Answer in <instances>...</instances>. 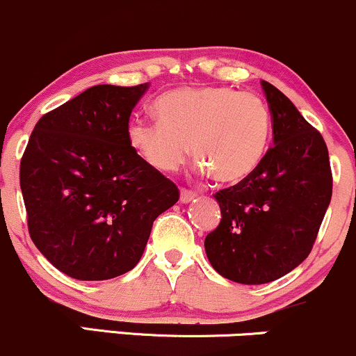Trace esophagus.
Returning <instances> with one entry per match:
<instances>
[{
    "mask_svg": "<svg viewBox=\"0 0 356 356\" xmlns=\"http://www.w3.org/2000/svg\"><path fill=\"white\" fill-rule=\"evenodd\" d=\"M195 197H197V193H195V191H190L186 188H183L181 191H179V202L181 203H190L191 200H195Z\"/></svg>",
    "mask_w": 356,
    "mask_h": 356,
    "instance_id": "1",
    "label": "esophagus"
}]
</instances>
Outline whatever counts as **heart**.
<instances>
[{
	"label": "heart",
	"instance_id": "b5f03b06",
	"mask_svg": "<svg viewBox=\"0 0 356 356\" xmlns=\"http://www.w3.org/2000/svg\"><path fill=\"white\" fill-rule=\"evenodd\" d=\"M158 121L136 118L127 143L147 166L177 171L190 145L202 171L222 183H237L259 166L269 136V111L250 92L230 87H185L159 95Z\"/></svg>",
	"mask_w": 356,
	"mask_h": 356
}]
</instances>
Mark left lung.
<instances>
[{
  "label": "left lung",
  "instance_id": "obj_1",
  "mask_svg": "<svg viewBox=\"0 0 356 356\" xmlns=\"http://www.w3.org/2000/svg\"><path fill=\"white\" fill-rule=\"evenodd\" d=\"M273 143L241 183L215 193L222 220L205 238L211 267L241 284H266L309 255L330 205L328 147L293 102L262 81Z\"/></svg>",
  "mask_w": 356,
  "mask_h": 356
}]
</instances>
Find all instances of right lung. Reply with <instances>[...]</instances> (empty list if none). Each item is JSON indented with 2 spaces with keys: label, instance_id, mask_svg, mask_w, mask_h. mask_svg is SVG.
<instances>
[{
  "label": "right lung",
  "instance_id": "right-lung-1",
  "mask_svg": "<svg viewBox=\"0 0 356 356\" xmlns=\"http://www.w3.org/2000/svg\"><path fill=\"white\" fill-rule=\"evenodd\" d=\"M149 83L94 86L43 115L19 165L28 232L51 266L106 281L138 264L158 215L178 202L173 181L127 143Z\"/></svg>",
  "mask_w": 356,
  "mask_h": 356
}]
</instances>
